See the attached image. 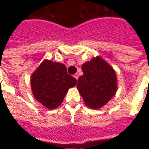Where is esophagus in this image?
<instances>
[{"instance_id": "1", "label": "esophagus", "mask_w": 149, "mask_h": 149, "mask_svg": "<svg viewBox=\"0 0 149 149\" xmlns=\"http://www.w3.org/2000/svg\"><path fill=\"white\" fill-rule=\"evenodd\" d=\"M74 77L76 78V80H78V78H79V74H78V73H76V74L74 75Z\"/></svg>"}]
</instances>
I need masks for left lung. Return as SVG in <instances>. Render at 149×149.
<instances>
[{
	"label": "left lung",
	"instance_id": "8db88e82",
	"mask_svg": "<svg viewBox=\"0 0 149 149\" xmlns=\"http://www.w3.org/2000/svg\"><path fill=\"white\" fill-rule=\"evenodd\" d=\"M81 68L84 74L78 79V91L88 108L100 109L116 93L117 77L115 70L100 56L84 63Z\"/></svg>",
	"mask_w": 149,
	"mask_h": 149
}]
</instances>
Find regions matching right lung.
Returning a JSON list of instances; mask_svg holds the SVG:
<instances>
[{"label":"right lung","mask_w":149,"mask_h":149,"mask_svg":"<svg viewBox=\"0 0 149 149\" xmlns=\"http://www.w3.org/2000/svg\"><path fill=\"white\" fill-rule=\"evenodd\" d=\"M30 83L35 99L46 109H54L61 104L77 80L67 73L65 65L45 59L31 75Z\"/></svg>","instance_id":"1"}]
</instances>
